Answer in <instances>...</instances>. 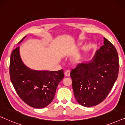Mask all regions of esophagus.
Here are the masks:
<instances>
[{
	"label": "esophagus",
	"instance_id": "esophagus-1",
	"mask_svg": "<svg viewBox=\"0 0 125 125\" xmlns=\"http://www.w3.org/2000/svg\"><path fill=\"white\" fill-rule=\"evenodd\" d=\"M70 73H71V71H70L69 70H66V71H65V73H64L65 76L66 77L70 76Z\"/></svg>",
	"mask_w": 125,
	"mask_h": 125
}]
</instances>
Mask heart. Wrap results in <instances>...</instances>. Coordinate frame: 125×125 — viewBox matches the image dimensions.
<instances>
[{
    "instance_id": "b5f03b06",
    "label": "heart",
    "mask_w": 125,
    "mask_h": 125,
    "mask_svg": "<svg viewBox=\"0 0 125 125\" xmlns=\"http://www.w3.org/2000/svg\"><path fill=\"white\" fill-rule=\"evenodd\" d=\"M78 59H77L76 60V61H78Z\"/></svg>"
}]
</instances>
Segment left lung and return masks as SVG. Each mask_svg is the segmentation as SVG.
I'll use <instances>...</instances> for the list:
<instances>
[{"mask_svg": "<svg viewBox=\"0 0 125 125\" xmlns=\"http://www.w3.org/2000/svg\"><path fill=\"white\" fill-rule=\"evenodd\" d=\"M104 43L90 62L78 64L71 72L74 97L83 106L92 107L103 101L118 77L117 49L106 38Z\"/></svg>", "mask_w": 125, "mask_h": 125, "instance_id": "obj_1", "label": "left lung"}]
</instances>
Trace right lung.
Masks as SVG:
<instances>
[{
    "mask_svg": "<svg viewBox=\"0 0 125 125\" xmlns=\"http://www.w3.org/2000/svg\"><path fill=\"white\" fill-rule=\"evenodd\" d=\"M10 76L20 98L30 106L41 109L47 106L53 100L58 85L64 78V71L62 69L58 71L30 69L21 61L18 47L11 54Z\"/></svg>",
    "mask_w": 125,
    "mask_h": 125,
    "instance_id": "obj_1",
    "label": "right lung"
}]
</instances>
